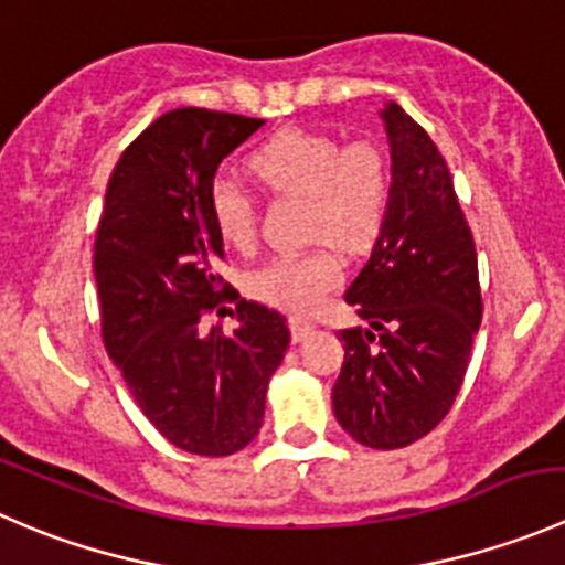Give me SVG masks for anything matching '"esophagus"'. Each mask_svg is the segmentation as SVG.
Segmentation results:
<instances>
[{
    "label": "esophagus",
    "mask_w": 565,
    "mask_h": 565,
    "mask_svg": "<svg viewBox=\"0 0 565 565\" xmlns=\"http://www.w3.org/2000/svg\"><path fill=\"white\" fill-rule=\"evenodd\" d=\"M311 331H315V322L300 320V317H292V320H289V333H292V342H303Z\"/></svg>",
    "instance_id": "esophagus-1"
}]
</instances>
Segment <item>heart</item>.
Masks as SVG:
<instances>
[{"label": "heart", "mask_w": 565, "mask_h": 565, "mask_svg": "<svg viewBox=\"0 0 565 565\" xmlns=\"http://www.w3.org/2000/svg\"><path fill=\"white\" fill-rule=\"evenodd\" d=\"M250 173L278 195L306 199V237L322 239L303 254L273 256L248 278L256 300L289 315H309L342 284L348 254L370 248L383 232L392 201L388 160L370 140L342 143L320 131L289 129L270 137L250 154ZM210 210L223 243L250 250L259 237V210L248 188L217 177Z\"/></svg>", "instance_id": "1"}]
</instances>
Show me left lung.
Returning a JSON list of instances; mask_svg holds the SVG:
<instances>
[{
	"instance_id": "left-lung-1",
	"label": "left lung",
	"mask_w": 565,
	"mask_h": 565,
	"mask_svg": "<svg viewBox=\"0 0 565 565\" xmlns=\"http://www.w3.org/2000/svg\"><path fill=\"white\" fill-rule=\"evenodd\" d=\"M392 201L344 300L370 328H344L333 414L359 445L397 450L447 416L483 317L478 254L450 168L430 135L388 102Z\"/></svg>"
}]
</instances>
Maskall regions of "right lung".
Instances as JSON below:
<instances>
[{
  "label": "right lung",
  "mask_w": 565,
  "mask_h": 565,
  "mask_svg": "<svg viewBox=\"0 0 565 565\" xmlns=\"http://www.w3.org/2000/svg\"><path fill=\"white\" fill-rule=\"evenodd\" d=\"M262 124L204 107L160 115L120 154L93 245L104 348L151 425L195 456H232L256 439L289 348L287 317L221 276L210 210L217 166ZM226 302L232 334L209 328Z\"/></svg>",
  "instance_id": "obj_1"
}]
</instances>
